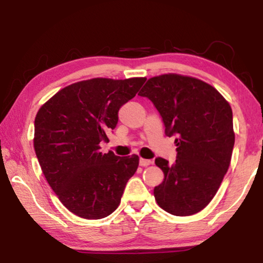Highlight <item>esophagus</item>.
Masks as SVG:
<instances>
[{
    "instance_id": "esophagus-1",
    "label": "esophagus",
    "mask_w": 263,
    "mask_h": 263,
    "mask_svg": "<svg viewBox=\"0 0 263 263\" xmlns=\"http://www.w3.org/2000/svg\"><path fill=\"white\" fill-rule=\"evenodd\" d=\"M139 164H140V166H148V165L152 164V161L148 159H143V158H140Z\"/></svg>"
}]
</instances>
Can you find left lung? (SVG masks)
<instances>
[{
    "label": "left lung",
    "instance_id": "1",
    "mask_svg": "<svg viewBox=\"0 0 263 263\" xmlns=\"http://www.w3.org/2000/svg\"><path fill=\"white\" fill-rule=\"evenodd\" d=\"M146 97L174 136L177 157L172 165L156 158L164 181L154 188L157 203L167 213L185 217L202 211L217 194L235 145L232 110L213 86L199 79L164 74L148 79Z\"/></svg>",
    "mask_w": 263,
    "mask_h": 263
}]
</instances>
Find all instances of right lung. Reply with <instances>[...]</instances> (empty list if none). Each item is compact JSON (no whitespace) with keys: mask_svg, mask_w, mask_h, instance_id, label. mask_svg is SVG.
Masks as SVG:
<instances>
[{"mask_svg":"<svg viewBox=\"0 0 263 263\" xmlns=\"http://www.w3.org/2000/svg\"><path fill=\"white\" fill-rule=\"evenodd\" d=\"M145 78H97L67 86L34 120V151L43 174L61 202L84 219H102L118 207L139 157L102 153L121 106L134 98Z\"/></svg>","mask_w":263,"mask_h":263,"instance_id":"1","label":"right lung"}]
</instances>
